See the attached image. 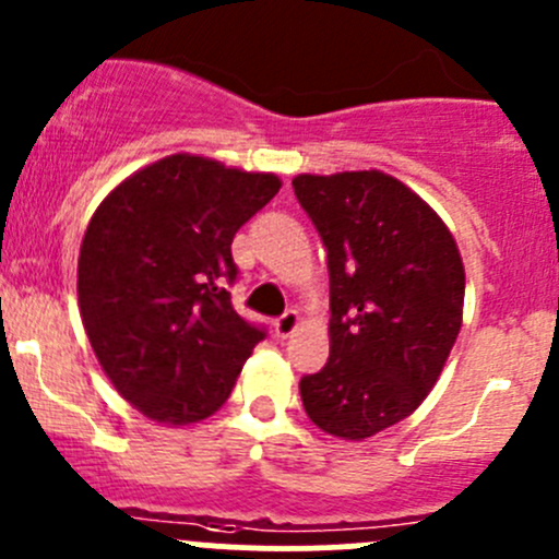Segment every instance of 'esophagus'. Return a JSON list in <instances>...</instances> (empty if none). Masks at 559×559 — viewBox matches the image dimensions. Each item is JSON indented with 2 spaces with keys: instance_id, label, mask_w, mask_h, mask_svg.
<instances>
[{
  "instance_id": "1",
  "label": "esophagus",
  "mask_w": 559,
  "mask_h": 559,
  "mask_svg": "<svg viewBox=\"0 0 559 559\" xmlns=\"http://www.w3.org/2000/svg\"><path fill=\"white\" fill-rule=\"evenodd\" d=\"M297 326H300V316H297V311H286L281 319H275L273 330L278 337H289V335H295Z\"/></svg>"
}]
</instances>
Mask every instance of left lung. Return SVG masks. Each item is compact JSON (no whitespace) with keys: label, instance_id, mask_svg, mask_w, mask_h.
I'll return each instance as SVG.
<instances>
[{"label":"left lung","instance_id":"8db88e82","mask_svg":"<svg viewBox=\"0 0 559 559\" xmlns=\"http://www.w3.org/2000/svg\"><path fill=\"white\" fill-rule=\"evenodd\" d=\"M326 248L330 359L300 381L326 436L365 441L432 392L462 326L465 264L443 218L384 170L292 180Z\"/></svg>","mask_w":559,"mask_h":559}]
</instances>
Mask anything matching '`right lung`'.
I'll list each match as a JSON object with an SVG mask.
<instances>
[{
    "mask_svg": "<svg viewBox=\"0 0 559 559\" xmlns=\"http://www.w3.org/2000/svg\"><path fill=\"white\" fill-rule=\"evenodd\" d=\"M281 189L197 154L140 167L99 202L78 257V308L116 392L145 419L191 427L233 394L264 337L233 308V238Z\"/></svg>",
    "mask_w": 559,
    "mask_h": 559,
    "instance_id": "add662e5",
    "label": "right lung"
}]
</instances>
